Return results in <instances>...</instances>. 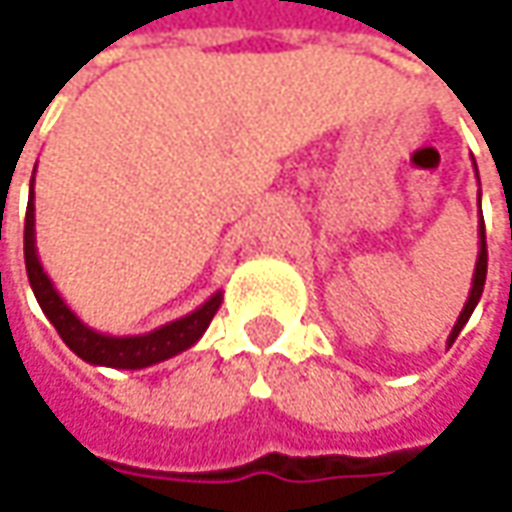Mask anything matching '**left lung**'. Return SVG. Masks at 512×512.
<instances>
[{
  "label": "left lung",
  "mask_w": 512,
  "mask_h": 512,
  "mask_svg": "<svg viewBox=\"0 0 512 512\" xmlns=\"http://www.w3.org/2000/svg\"><path fill=\"white\" fill-rule=\"evenodd\" d=\"M476 176H479V173H476ZM479 202H482V193H479ZM484 279H487V239H484V222H479V259H476V270H473V285H470V296H467V302H464L462 313H459V319H456V325H453V330H450L447 347L456 342V336L462 333V327L467 325V319L473 316V310H476V305H479V299H482V290H484Z\"/></svg>",
  "instance_id": "8db88e82"
}]
</instances>
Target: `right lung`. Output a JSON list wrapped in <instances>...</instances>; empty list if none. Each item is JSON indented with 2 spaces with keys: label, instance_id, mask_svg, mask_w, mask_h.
I'll use <instances>...</instances> for the list:
<instances>
[{
  "label": "right lung",
  "instance_id": "1",
  "mask_svg": "<svg viewBox=\"0 0 512 512\" xmlns=\"http://www.w3.org/2000/svg\"><path fill=\"white\" fill-rule=\"evenodd\" d=\"M36 173V170H33ZM25 267H28V282L33 287V296L42 307V313L50 319V325L56 327V333L62 336V342L88 364L99 367H116V370H142L150 364L165 362L179 356L182 350L193 347L202 339V333L210 325V319L216 316V310L222 305V290H216L205 305L196 307L193 313H187L176 322L156 327L150 333L139 336H110L88 327L68 302L59 296V290L53 287L48 273L42 270L39 253H36V207H33V179H30V199L28 213H25Z\"/></svg>",
  "mask_w": 512,
  "mask_h": 512
}]
</instances>
